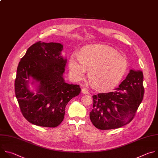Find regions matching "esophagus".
Listing matches in <instances>:
<instances>
[{"label": "esophagus", "instance_id": "1", "mask_svg": "<svg viewBox=\"0 0 158 158\" xmlns=\"http://www.w3.org/2000/svg\"><path fill=\"white\" fill-rule=\"evenodd\" d=\"M81 93L84 94H88V91L85 88H83L81 89Z\"/></svg>", "mask_w": 158, "mask_h": 158}]
</instances>
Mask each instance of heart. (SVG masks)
<instances>
[{
  "mask_svg": "<svg viewBox=\"0 0 158 158\" xmlns=\"http://www.w3.org/2000/svg\"><path fill=\"white\" fill-rule=\"evenodd\" d=\"M128 67V61L114 48L102 44L85 46L80 55L74 53L69 60V69L77 81L83 78L89 69L91 85L100 90L110 89L123 78Z\"/></svg>",
  "mask_w": 158,
  "mask_h": 158,
  "instance_id": "b5f03b06",
  "label": "heart"
}]
</instances>
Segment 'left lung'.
<instances>
[{
    "instance_id": "1",
    "label": "left lung",
    "mask_w": 158,
    "mask_h": 158,
    "mask_svg": "<svg viewBox=\"0 0 158 158\" xmlns=\"http://www.w3.org/2000/svg\"><path fill=\"white\" fill-rule=\"evenodd\" d=\"M143 82L142 71L130 70L114 91L93 95L89 118L94 127L102 130H112L131 122L143 98Z\"/></svg>"
}]
</instances>
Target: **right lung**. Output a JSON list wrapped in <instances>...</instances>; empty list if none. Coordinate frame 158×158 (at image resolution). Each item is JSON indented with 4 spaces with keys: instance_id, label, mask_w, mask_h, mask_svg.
Returning <instances> with one entry per match:
<instances>
[{
    "instance_id": "obj_1",
    "label": "right lung",
    "mask_w": 158,
    "mask_h": 158,
    "mask_svg": "<svg viewBox=\"0 0 158 158\" xmlns=\"http://www.w3.org/2000/svg\"><path fill=\"white\" fill-rule=\"evenodd\" d=\"M64 45L37 42L21 58L15 81V93L21 112L30 123L55 128L64 120L71 99L80 93L78 85L69 84L63 77L67 59L61 55ZM34 85V92L29 89Z\"/></svg>"
}]
</instances>
